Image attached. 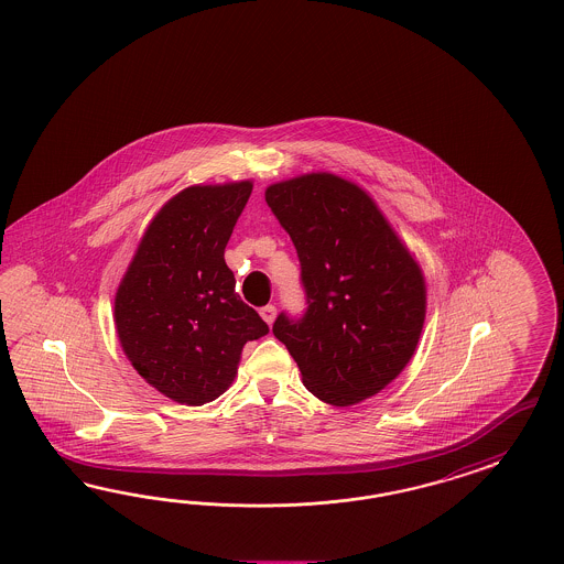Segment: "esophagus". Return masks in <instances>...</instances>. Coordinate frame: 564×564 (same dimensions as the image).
Here are the masks:
<instances>
[{
    "label": "esophagus",
    "instance_id": "obj_1",
    "mask_svg": "<svg viewBox=\"0 0 564 564\" xmlns=\"http://www.w3.org/2000/svg\"><path fill=\"white\" fill-rule=\"evenodd\" d=\"M261 317L272 326L273 319H275V307L273 305H265V307H261Z\"/></svg>",
    "mask_w": 564,
    "mask_h": 564
}]
</instances>
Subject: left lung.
<instances>
[{"mask_svg":"<svg viewBox=\"0 0 564 564\" xmlns=\"http://www.w3.org/2000/svg\"><path fill=\"white\" fill-rule=\"evenodd\" d=\"M265 200L301 261L307 312L273 334L303 384L336 408L380 393L416 351L426 282L375 198L328 171L272 184Z\"/></svg>","mask_w":564,"mask_h":564,"instance_id":"8db88e82","label":"left lung"}]
</instances>
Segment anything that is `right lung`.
Listing matches in <instances>:
<instances>
[{"instance_id": "obj_1", "label": "right lung", "mask_w": 564, "mask_h": 564, "mask_svg": "<svg viewBox=\"0 0 564 564\" xmlns=\"http://www.w3.org/2000/svg\"><path fill=\"white\" fill-rule=\"evenodd\" d=\"M251 180L177 192L148 224L115 294L123 354L159 393L203 405L228 391L242 347L270 333L240 301L224 252Z\"/></svg>"}]
</instances>
